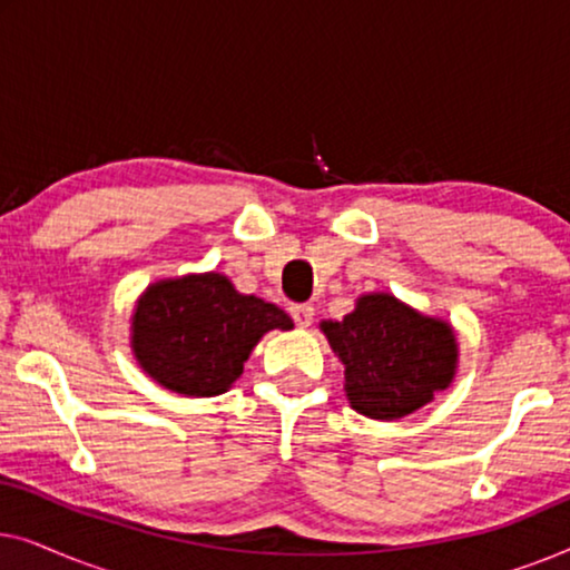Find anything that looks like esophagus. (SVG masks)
<instances>
[{
	"label": "esophagus",
	"mask_w": 570,
	"mask_h": 570,
	"mask_svg": "<svg viewBox=\"0 0 570 570\" xmlns=\"http://www.w3.org/2000/svg\"><path fill=\"white\" fill-rule=\"evenodd\" d=\"M291 316L301 330H306V326H311V322H314V308H311L308 303H295V306H291Z\"/></svg>",
	"instance_id": "obj_1"
}]
</instances>
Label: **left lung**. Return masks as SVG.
I'll return each mask as SVG.
<instances>
[{"mask_svg": "<svg viewBox=\"0 0 570 570\" xmlns=\"http://www.w3.org/2000/svg\"><path fill=\"white\" fill-rule=\"evenodd\" d=\"M345 365L350 407L371 420H402L451 386L459 342L449 322L392 293H363L342 322H318Z\"/></svg>", "mask_w": 570, "mask_h": 570, "instance_id": "left-lung-1", "label": "left lung"}]
</instances>
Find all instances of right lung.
<instances>
[{"label":"right lung","instance_id":"1","mask_svg":"<svg viewBox=\"0 0 570 570\" xmlns=\"http://www.w3.org/2000/svg\"><path fill=\"white\" fill-rule=\"evenodd\" d=\"M293 318L238 293L220 272L155 279L131 311L129 345L147 376L181 396H217L236 384L264 334Z\"/></svg>","mask_w":570,"mask_h":570}]
</instances>
